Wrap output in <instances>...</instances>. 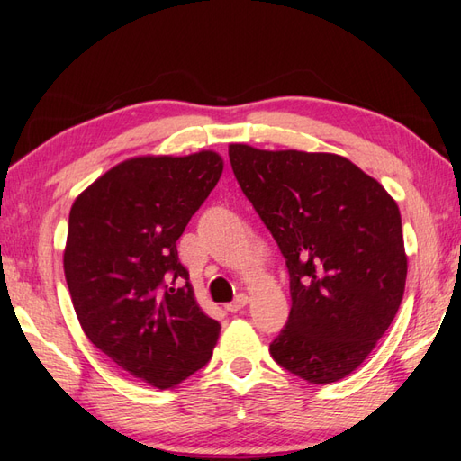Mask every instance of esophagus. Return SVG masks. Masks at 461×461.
I'll return each mask as SVG.
<instances>
[{"label":"esophagus","mask_w":461,"mask_h":461,"mask_svg":"<svg viewBox=\"0 0 461 461\" xmlns=\"http://www.w3.org/2000/svg\"><path fill=\"white\" fill-rule=\"evenodd\" d=\"M248 303H249L248 295H243V293H240L236 299H233L231 303H228V305H225V309H228L230 312H238V311H241L243 307H246Z\"/></svg>","instance_id":"34e87169"}]
</instances>
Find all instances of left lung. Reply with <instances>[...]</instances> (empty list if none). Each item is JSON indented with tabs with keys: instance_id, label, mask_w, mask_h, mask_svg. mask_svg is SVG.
Returning a JSON list of instances; mask_svg holds the SVG:
<instances>
[{
	"instance_id": "8db88e82",
	"label": "left lung",
	"mask_w": 461,
	"mask_h": 461,
	"mask_svg": "<svg viewBox=\"0 0 461 461\" xmlns=\"http://www.w3.org/2000/svg\"><path fill=\"white\" fill-rule=\"evenodd\" d=\"M241 192L285 258L291 312L273 360L311 384L357 370L394 321L408 259L396 202L327 152L230 144Z\"/></svg>"
}]
</instances>
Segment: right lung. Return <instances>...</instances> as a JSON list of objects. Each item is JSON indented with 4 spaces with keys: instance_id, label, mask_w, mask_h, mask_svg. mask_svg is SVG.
I'll return each instance as SVG.
<instances>
[{
    "instance_id": "add662e5",
    "label": "right lung",
    "mask_w": 461,
    "mask_h": 461,
    "mask_svg": "<svg viewBox=\"0 0 461 461\" xmlns=\"http://www.w3.org/2000/svg\"><path fill=\"white\" fill-rule=\"evenodd\" d=\"M220 154L139 156L95 180L68 213L65 279L86 339L160 390L208 365L220 322L200 309L176 241L215 188Z\"/></svg>"
}]
</instances>
